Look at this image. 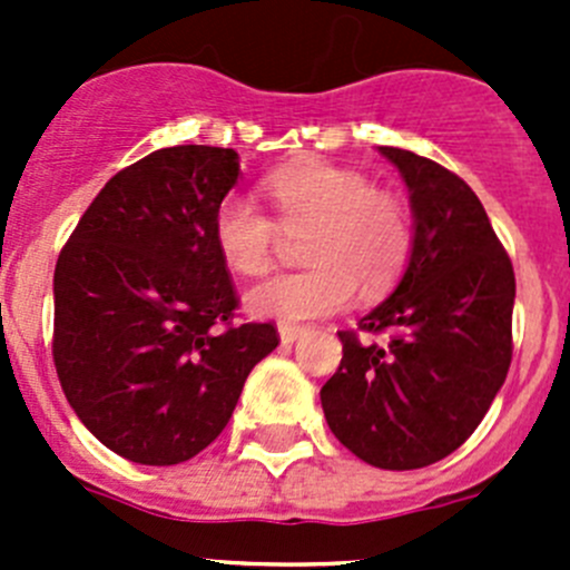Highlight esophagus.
<instances>
[{
	"mask_svg": "<svg viewBox=\"0 0 570 570\" xmlns=\"http://www.w3.org/2000/svg\"><path fill=\"white\" fill-rule=\"evenodd\" d=\"M303 333H306V327H303V325H289V322H281V325H278V336H281V342H284V344L297 342Z\"/></svg>",
	"mask_w": 570,
	"mask_h": 570,
	"instance_id": "obj_1",
	"label": "esophagus"
}]
</instances>
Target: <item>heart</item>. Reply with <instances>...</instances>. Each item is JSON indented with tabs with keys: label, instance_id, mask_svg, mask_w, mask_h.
I'll return each mask as SVG.
<instances>
[{
	"label": "heart",
	"instance_id": "1",
	"mask_svg": "<svg viewBox=\"0 0 570 570\" xmlns=\"http://www.w3.org/2000/svg\"><path fill=\"white\" fill-rule=\"evenodd\" d=\"M278 215L273 217L245 195H226L212 217V237L223 262L239 275H262L273 264L281 228H312L303 258L312 267L281 273L253 286L245 297L256 317L301 322L350 306L355 284L364 295H381L405 269L413 248L407 206L400 195L375 189L358 170L322 159H301L264 181Z\"/></svg>",
	"mask_w": 570,
	"mask_h": 570
}]
</instances>
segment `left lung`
I'll return each instance as SVG.
<instances>
[{
	"label": "left lung",
	"instance_id": "left-lung-1",
	"mask_svg": "<svg viewBox=\"0 0 570 570\" xmlns=\"http://www.w3.org/2000/svg\"><path fill=\"white\" fill-rule=\"evenodd\" d=\"M377 151L411 193L413 248L396 289L358 331H338L342 364L320 400L331 433L377 469L452 455L491 407L513 358L515 275L474 189L428 157Z\"/></svg>",
	"mask_w": 570,
	"mask_h": 570
}]
</instances>
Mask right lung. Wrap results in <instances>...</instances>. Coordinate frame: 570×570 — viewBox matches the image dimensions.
Instances as JSON below:
<instances>
[{
  "instance_id": "obj_1",
  "label": "right lung",
  "mask_w": 570,
  "mask_h": 570,
  "mask_svg": "<svg viewBox=\"0 0 570 570\" xmlns=\"http://www.w3.org/2000/svg\"><path fill=\"white\" fill-rule=\"evenodd\" d=\"M237 178L234 148H159L109 178L57 258V377L85 428L131 463L206 450L278 347L273 322L234 325L239 297L212 237Z\"/></svg>"
}]
</instances>
